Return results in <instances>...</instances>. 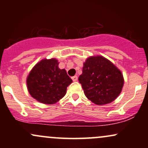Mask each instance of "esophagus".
Returning <instances> with one entry per match:
<instances>
[{"mask_svg":"<svg viewBox=\"0 0 148 148\" xmlns=\"http://www.w3.org/2000/svg\"><path fill=\"white\" fill-rule=\"evenodd\" d=\"M72 79L73 80V81H76L78 80V76H74L72 77Z\"/></svg>","mask_w":148,"mask_h":148,"instance_id":"esophagus-1","label":"esophagus"}]
</instances>
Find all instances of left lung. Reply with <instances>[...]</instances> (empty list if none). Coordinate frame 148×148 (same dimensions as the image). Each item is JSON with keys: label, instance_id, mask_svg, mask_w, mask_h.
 <instances>
[{"label": "left lung", "instance_id": "8db88e82", "mask_svg": "<svg viewBox=\"0 0 148 148\" xmlns=\"http://www.w3.org/2000/svg\"><path fill=\"white\" fill-rule=\"evenodd\" d=\"M79 81L86 97L97 105L114 101L124 84L121 72L102 56L88 58L84 62Z\"/></svg>", "mask_w": 148, "mask_h": 148}]
</instances>
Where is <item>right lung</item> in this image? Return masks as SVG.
<instances>
[{
    "label": "right lung",
    "instance_id": "add662e5",
    "mask_svg": "<svg viewBox=\"0 0 148 148\" xmlns=\"http://www.w3.org/2000/svg\"><path fill=\"white\" fill-rule=\"evenodd\" d=\"M72 82L65 69L58 68V62L56 59L40 61L33 67L27 79L30 95L47 104H53L62 99Z\"/></svg>",
    "mask_w": 148,
    "mask_h": 148
}]
</instances>
